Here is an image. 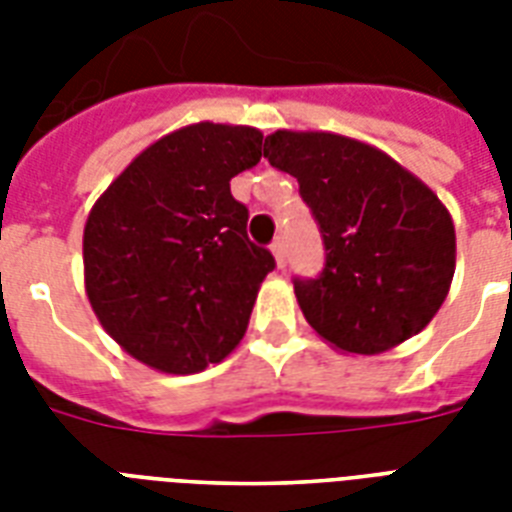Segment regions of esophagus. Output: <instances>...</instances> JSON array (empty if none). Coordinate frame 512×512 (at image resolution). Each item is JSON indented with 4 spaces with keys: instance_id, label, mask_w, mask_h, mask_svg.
Masks as SVG:
<instances>
[{
    "instance_id": "34e87169",
    "label": "esophagus",
    "mask_w": 512,
    "mask_h": 512,
    "mask_svg": "<svg viewBox=\"0 0 512 512\" xmlns=\"http://www.w3.org/2000/svg\"><path fill=\"white\" fill-rule=\"evenodd\" d=\"M271 252H273V257H276V265H279V268H284V265H287V241H284V236H279V239L273 241Z\"/></svg>"
}]
</instances>
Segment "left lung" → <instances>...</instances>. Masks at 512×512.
<instances>
[{
    "label": "left lung",
    "instance_id": "left-lung-1",
    "mask_svg": "<svg viewBox=\"0 0 512 512\" xmlns=\"http://www.w3.org/2000/svg\"><path fill=\"white\" fill-rule=\"evenodd\" d=\"M263 156L297 177L327 249L319 279H295L316 335L377 356L428 327L457 260L452 215L436 193L385 151L335 132L276 130Z\"/></svg>",
    "mask_w": 512,
    "mask_h": 512
}]
</instances>
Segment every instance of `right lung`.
<instances>
[{
	"mask_svg": "<svg viewBox=\"0 0 512 512\" xmlns=\"http://www.w3.org/2000/svg\"><path fill=\"white\" fill-rule=\"evenodd\" d=\"M263 132L199 122L140 151L84 225V289L108 335L167 374L223 361L276 268L247 236L231 177L263 156Z\"/></svg>",
	"mask_w": 512,
	"mask_h": 512,
	"instance_id": "add662e5",
	"label": "right lung"
}]
</instances>
